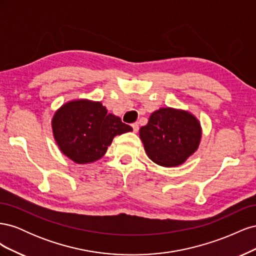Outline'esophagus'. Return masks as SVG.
<instances>
[{"label":"esophagus","instance_id":"34e87169","mask_svg":"<svg viewBox=\"0 0 256 256\" xmlns=\"http://www.w3.org/2000/svg\"><path fill=\"white\" fill-rule=\"evenodd\" d=\"M131 126H132L134 132H138V122H134Z\"/></svg>","mask_w":256,"mask_h":256}]
</instances>
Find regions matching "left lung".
Wrapping results in <instances>:
<instances>
[{"mask_svg":"<svg viewBox=\"0 0 256 256\" xmlns=\"http://www.w3.org/2000/svg\"><path fill=\"white\" fill-rule=\"evenodd\" d=\"M200 125L192 114L161 108L154 111L140 138L147 156L161 166H177L194 152L200 144Z\"/></svg>","mask_w":256,"mask_h":256,"instance_id":"8db88e82","label":"left lung"}]
</instances>
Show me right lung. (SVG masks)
<instances>
[{"label":"right lung","mask_w":256,"mask_h":256,"mask_svg":"<svg viewBox=\"0 0 256 256\" xmlns=\"http://www.w3.org/2000/svg\"><path fill=\"white\" fill-rule=\"evenodd\" d=\"M52 129L60 150L76 164L102 158L115 136L132 130L100 102L76 100L54 114Z\"/></svg>","instance_id":"add662e5"}]
</instances>
